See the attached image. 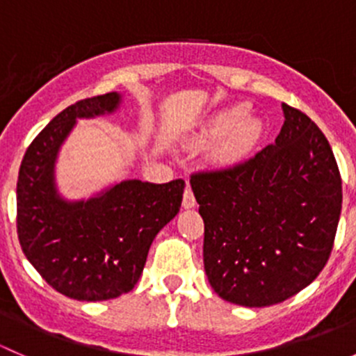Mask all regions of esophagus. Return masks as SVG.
<instances>
[{
    "mask_svg": "<svg viewBox=\"0 0 356 356\" xmlns=\"http://www.w3.org/2000/svg\"><path fill=\"white\" fill-rule=\"evenodd\" d=\"M182 207L184 208H195L196 207V198H195V195H193V189H191V186H186V189H184V198H182Z\"/></svg>",
    "mask_w": 356,
    "mask_h": 356,
    "instance_id": "obj_1",
    "label": "esophagus"
}]
</instances>
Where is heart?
Segmentation results:
<instances>
[{
    "label": "heart",
    "mask_w": 356,
    "mask_h": 356,
    "mask_svg": "<svg viewBox=\"0 0 356 356\" xmlns=\"http://www.w3.org/2000/svg\"><path fill=\"white\" fill-rule=\"evenodd\" d=\"M260 136V122L246 117L245 106H234V108L218 111L217 115H213L201 127L193 143L201 146L220 139L213 152L215 160L220 163H232L248 155L258 143Z\"/></svg>",
    "instance_id": "b5f03b06"
}]
</instances>
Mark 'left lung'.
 <instances>
[{
  "mask_svg": "<svg viewBox=\"0 0 356 356\" xmlns=\"http://www.w3.org/2000/svg\"><path fill=\"white\" fill-rule=\"evenodd\" d=\"M243 163L191 175L204 222V272L241 307H270L317 279L331 257L343 203L331 145L303 111Z\"/></svg>",
  "mask_w": 356,
  "mask_h": 356,
  "instance_id": "obj_1",
  "label": "left lung"
}]
</instances>
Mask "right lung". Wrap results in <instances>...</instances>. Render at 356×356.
I'll list each match as a JSON object with an SVG mask.
<instances>
[{
	"label": "right lung",
	"mask_w": 356,
	"mask_h": 356,
	"mask_svg": "<svg viewBox=\"0 0 356 356\" xmlns=\"http://www.w3.org/2000/svg\"><path fill=\"white\" fill-rule=\"evenodd\" d=\"M120 98L106 92L70 105L35 136L20 165L17 232L24 254L53 289L79 301L111 300L134 288L153 239L182 203V179H131L81 201L60 196L56 156L75 120L111 113Z\"/></svg>",
	"instance_id": "add662e5"
}]
</instances>
